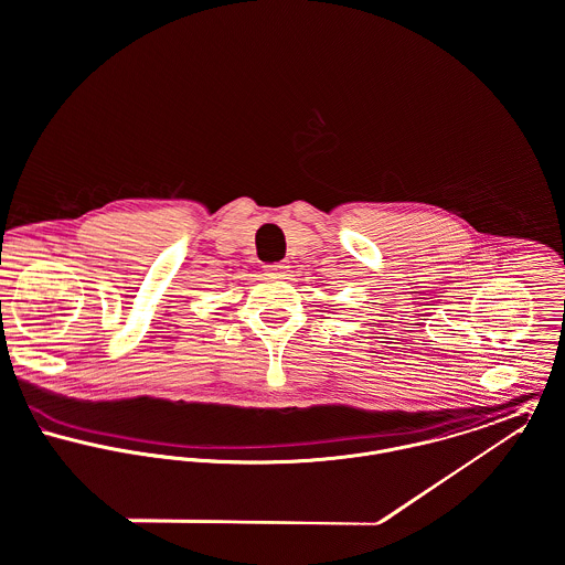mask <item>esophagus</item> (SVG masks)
Listing matches in <instances>:
<instances>
[{"mask_svg": "<svg viewBox=\"0 0 565 565\" xmlns=\"http://www.w3.org/2000/svg\"><path fill=\"white\" fill-rule=\"evenodd\" d=\"M264 270L266 275H273V277H284L286 270H288V264L286 262H273V264H264Z\"/></svg>", "mask_w": 565, "mask_h": 565, "instance_id": "esophagus-1", "label": "esophagus"}]
</instances>
